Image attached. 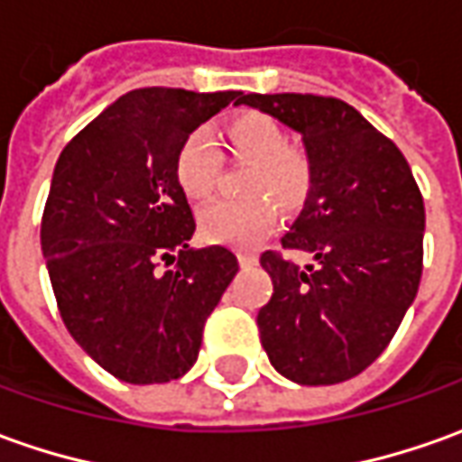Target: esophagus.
<instances>
[{
	"instance_id": "esophagus-1",
	"label": "esophagus",
	"mask_w": 462,
	"mask_h": 462,
	"mask_svg": "<svg viewBox=\"0 0 462 462\" xmlns=\"http://www.w3.org/2000/svg\"><path fill=\"white\" fill-rule=\"evenodd\" d=\"M237 260H240L243 268H250V265H255L257 263V255H253V253H237Z\"/></svg>"
}]
</instances>
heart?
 <instances>
[{
	"mask_svg": "<svg viewBox=\"0 0 462 462\" xmlns=\"http://www.w3.org/2000/svg\"><path fill=\"white\" fill-rule=\"evenodd\" d=\"M232 152L245 162H253L247 189L271 191L273 199L288 209L300 202L309 187V162L291 149L283 128L263 113H247L227 128ZM217 141L207 128H194L179 146L174 174L179 187L191 199H205L217 179ZM199 235L209 243L253 247L268 237L275 225V207L268 197L255 194L247 199H215L197 215Z\"/></svg>",
	"mask_w": 462,
	"mask_h": 462,
	"instance_id": "1",
	"label": "heart"
}]
</instances>
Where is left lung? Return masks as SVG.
I'll list each match as a JSON object with an SVG mask.
<instances>
[{
  "instance_id": "left-lung-1",
  "label": "left lung",
  "mask_w": 462,
  "mask_h": 462,
  "mask_svg": "<svg viewBox=\"0 0 462 462\" xmlns=\"http://www.w3.org/2000/svg\"><path fill=\"white\" fill-rule=\"evenodd\" d=\"M240 103L296 131L309 162L303 209L281 237L316 263L263 253L257 313L278 374L309 387L362 374L400 328L422 275L425 205L402 152L338 98L250 93Z\"/></svg>"
}]
</instances>
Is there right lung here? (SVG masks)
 Listing matches in <instances>:
<instances>
[{
  "mask_svg": "<svg viewBox=\"0 0 462 462\" xmlns=\"http://www.w3.org/2000/svg\"><path fill=\"white\" fill-rule=\"evenodd\" d=\"M240 98L131 90L60 153L40 230L50 283L70 337L121 382L187 374L240 271L222 245L189 247L197 225L174 174L181 141ZM162 259L178 265L156 272Z\"/></svg>",
  "mask_w": 462,
  "mask_h": 462,
  "instance_id": "1",
  "label": "right lung"
}]
</instances>
